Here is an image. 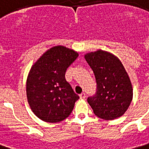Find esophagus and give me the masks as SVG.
Returning <instances> with one entry per match:
<instances>
[{
  "instance_id": "1",
  "label": "esophagus",
  "mask_w": 149,
  "mask_h": 149,
  "mask_svg": "<svg viewBox=\"0 0 149 149\" xmlns=\"http://www.w3.org/2000/svg\"><path fill=\"white\" fill-rule=\"evenodd\" d=\"M79 96H80V99L81 100H85L86 99V94L85 93H81Z\"/></svg>"
}]
</instances>
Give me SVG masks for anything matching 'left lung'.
I'll return each mask as SVG.
<instances>
[{
    "mask_svg": "<svg viewBox=\"0 0 149 149\" xmlns=\"http://www.w3.org/2000/svg\"><path fill=\"white\" fill-rule=\"evenodd\" d=\"M95 77V94L87 102L97 117L113 120L122 116L133 98L132 85L121 62L112 54L99 49L85 55Z\"/></svg>",
    "mask_w": 149,
    "mask_h": 149,
    "instance_id": "left-lung-1",
    "label": "left lung"
}]
</instances>
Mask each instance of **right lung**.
I'll return each mask as SVG.
<instances>
[{
  "mask_svg": "<svg viewBox=\"0 0 149 149\" xmlns=\"http://www.w3.org/2000/svg\"><path fill=\"white\" fill-rule=\"evenodd\" d=\"M78 54L63 45L54 46L33 64L27 79V98L40 120L56 123L66 119L79 96L65 78L67 68Z\"/></svg>",
  "mask_w": 149,
  "mask_h": 149,
  "instance_id": "obj_1",
  "label": "right lung"
}]
</instances>
